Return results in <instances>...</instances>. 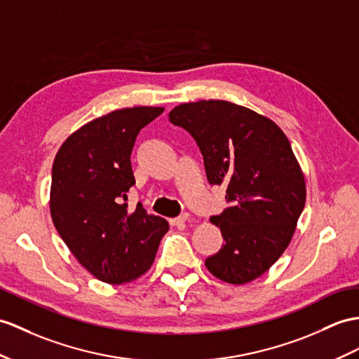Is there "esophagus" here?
<instances>
[{"label": "esophagus", "mask_w": 359, "mask_h": 359, "mask_svg": "<svg viewBox=\"0 0 359 359\" xmlns=\"http://www.w3.org/2000/svg\"><path fill=\"white\" fill-rule=\"evenodd\" d=\"M187 219H189V213H182L178 217H173V219H170V225H182Z\"/></svg>", "instance_id": "34e87169"}]
</instances>
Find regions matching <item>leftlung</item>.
I'll return each mask as SVG.
<instances>
[{
    "label": "left lung",
    "mask_w": 359,
    "mask_h": 359,
    "mask_svg": "<svg viewBox=\"0 0 359 359\" xmlns=\"http://www.w3.org/2000/svg\"><path fill=\"white\" fill-rule=\"evenodd\" d=\"M169 121L195 138L210 184L226 187L230 205L210 217L225 243L207 269L231 285L255 280L290 245L306 203L290 140L273 120L226 100L182 103Z\"/></svg>",
    "instance_id": "8db88e82"
}]
</instances>
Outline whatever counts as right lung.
<instances>
[{
	"label": "right lung",
	"instance_id": "obj_1",
	"mask_svg": "<svg viewBox=\"0 0 359 359\" xmlns=\"http://www.w3.org/2000/svg\"><path fill=\"white\" fill-rule=\"evenodd\" d=\"M164 108L112 111L69 135L51 170L50 212L60 238L85 269L111 285L133 282L155 260L169 224L142 204L128 210L135 184L130 154L140 130Z\"/></svg>",
	"mask_w": 359,
	"mask_h": 359
}]
</instances>
